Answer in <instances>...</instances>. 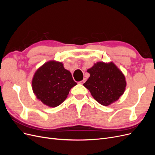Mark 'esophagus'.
Here are the masks:
<instances>
[{"label": "esophagus", "mask_w": 155, "mask_h": 155, "mask_svg": "<svg viewBox=\"0 0 155 155\" xmlns=\"http://www.w3.org/2000/svg\"><path fill=\"white\" fill-rule=\"evenodd\" d=\"M86 81V79L85 78H84L82 81H81L80 82H79V83H80V84H83L84 83H85Z\"/></svg>", "instance_id": "esophagus-1"}]
</instances>
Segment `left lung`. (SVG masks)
Returning <instances> with one entry per match:
<instances>
[{"label": "left lung", "instance_id": "8db88e82", "mask_svg": "<svg viewBox=\"0 0 155 155\" xmlns=\"http://www.w3.org/2000/svg\"><path fill=\"white\" fill-rule=\"evenodd\" d=\"M87 72L90 74V77L83 85L101 105H109L124 94L125 78L114 63L98 62Z\"/></svg>", "mask_w": 155, "mask_h": 155}]
</instances>
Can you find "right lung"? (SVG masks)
Segmentation results:
<instances>
[{"mask_svg": "<svg viewBox=\"0 0 155 155\" xmlns=\"http://www.w3.org/2000/svg\"><path fill=\"white\" fill-rule=\"evenodd\" d=\"M77 83L60 62L51 61L37 70L32 79V89L37 98L51 107L59 106L66 100L69 91Z\"/></svg>", "mask_w": 155, "mask_h": 155, "instance_id": "1", "label": "right lung"}]
</instances>
